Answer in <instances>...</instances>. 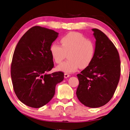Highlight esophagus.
I'll return each mask as SVG.
<instances>
[{"instance_id":"1","label":"esophagus","mask_w":130,"mask_h":130,"mask_svg":"<svg viewBox=\"0 0 130 130\" xmlns=\"http://www.w3.org/2000/svg\"><path fill=\"white\" fill-rule=\"evenodd\" d=\"M69 76H70V75H69L68 74H67V73H65L64 74V78H67L69 77Z\"/></svg>"}]
</instances>
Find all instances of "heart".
I'll return each mask as SVG.
<instances>
[{
    "label": "heart",
    "mask_w": 130,
    "mask_h": 130,
    "mask_svg": "<svg viewBox=\"0 0 130 130\" xmlns=\"http://www.w3.org/2000/svg\"><path fill=\"white\" fill-rule=\"evenodd\" d=\"M60 42L61 46L53 43L49 47L52 59L56 63H61L68 54V60L57 66L58 71L74 72L78 68H85L92 61L95 54L94 43L81 33L69 32L62 36Z\"/></svg>",
    "instance_id": "heart-1"
}]
</instances>
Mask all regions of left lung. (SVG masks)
Returning <instances> with one entry per match:
<instances>
[{
  "mask_svg": "<svg viewBox=\"0 0 130 130\" xmlns=\"http://www.w3.org/2000/svg\"><path fill=\"white\" fill-rule=\"evenodd\" d=\"M95 38L92 61L77 75L79 85L76 94L79 101L90 108L102 107L112 97L120 77L118 51L107 36L92 29Z\"/></svg>",
  "mask_w": 130,
  "mask_h": 130,
  "instance_id": "8db88e82",
  "label": "left lung"
}]
</instances>
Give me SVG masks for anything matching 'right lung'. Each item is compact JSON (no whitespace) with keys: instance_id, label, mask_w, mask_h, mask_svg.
<instances>
[{"instance_id":"1","label":"right lung","mask_w":130,"mask_h":130,"mask_svg":"<svg viewBox=\"0 0 130 130\" xmlns=\"http://www.w3.org/2000/svg\"><path fill=\"white\" fill-rule=\"evenodd\" d=\"M58 33L43 27L29 29L18 42L11 65L14 91L20 101L32 108H40L51 101L56 85L63 80L62 72L48 74L54 67L49 52Z\"/></svg>"}]
</instances>
